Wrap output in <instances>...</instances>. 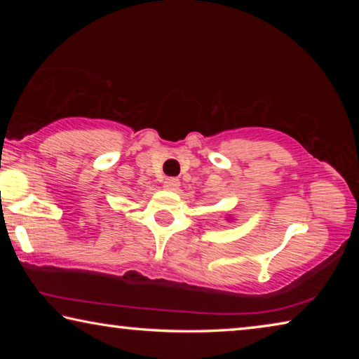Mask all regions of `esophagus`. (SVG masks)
I'll return each mask as SVG.
<instances>
[{"label":"esophagus","instance_id":"obj_1","mask_svg":"<svg viewBox=\"0 0 359 359\" xmlns=\"http://www.w3.org/2000/svg\"><path fill=\"white\" fill-rule=\"evenodd\" d=\"M163 187H165L166 190L174 191L180 187V182H179V179H175V177H166L165 182H163Z\"/></svg>","mask_w":359,"mask_h":359}]
</instances>
